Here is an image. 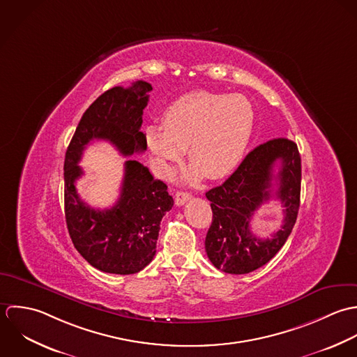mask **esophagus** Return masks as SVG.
<instances>
[{"mask_svg": "<svg viewBox=\"0 0 357 357\" xmlns=\"http://www.w3.org/2000/svg\"><path fill=\"white\" fill-rule=\"evenodd\" d=\"M190 197L192 196L188 192H178L175 196V203H176V206H183L185 203H188L190 200Z\"/></svg>", "mask_w": 357, "mask_h": 357, "instance_id": "1", "label": "esophagus"}]
</instances>
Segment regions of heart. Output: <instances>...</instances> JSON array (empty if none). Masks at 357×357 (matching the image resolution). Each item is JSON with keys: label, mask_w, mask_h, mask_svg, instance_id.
Masks as SVG:
<instances>
[{"label": "heart", "mask_w": 357, "mask_h": 357, "mask_svg": "<svg viewBox=\"0 0 357 357\" xmlns=\"http://www.w3.org/2000/svg\"><path fill=\"white\" fill-rule=\"evenodd\" d=\"M161 121L162 127L144 131L155 165L167 174L186 149L193 165L185 178L197 182L203 175L225 178L240 164L254 131L255 112L244 95L193 91L167 106Z\"/></svg>", "instance_id": "b5f03b06"}]
</instances>
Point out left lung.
Wrapping results in <instances>:
<instances>
[{
	"label": "left lung",
	"mask_w": 357,
	"mask_h": 357,
	"mask_svg": "<svg viewBox=\"0 0 357 357\" xmlns=\"http://www.w3.org/2000/svg\"><path fill=\"white\" fill-rule=\"evenodd\" d=\"M278 162L281 168L275 173L273 167ZM273 192L285 207V220L272 239H259L250 231L249 222ZM206 197L213 210V223L206 237L208 259L225 273L245 275L257 271L280 251L298 216L301 155L296 143L276 138L257 146Z\"/></svg>",
	"instance_id": "1"
}]
</instances>
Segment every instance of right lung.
Returning a JSON list of instances; mask_svg holds the SVG:
<instances>
[{"label":"right lung","instance_id":"add662e5","mask_svg":"<svg viewBox=\"0 0 357 357\" xmlns=\"http://www.w3.org/2000/svg\"><path fill=\"white\" fill-rule=\"evenodd\" d=\"M151 85L137 81L102 93L82 114L65 157V215L75 250L93 268L105 273L132 275L155 255L160 222L174 206L167 185L154 179L137 160L124 164V179L117 203L95 210L75 189L82 175L78 165L86 144L98 139L116 146L123 155L143 153L147 147L142 127L143 109Z\"/></svg>","mask_w":357,"mask_h":357}]
</instances>
